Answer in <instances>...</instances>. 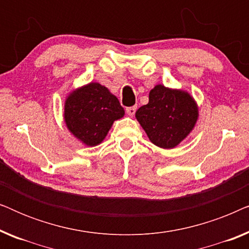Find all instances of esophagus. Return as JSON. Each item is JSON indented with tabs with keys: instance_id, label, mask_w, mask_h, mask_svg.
I'll list each match as a JSON object with an SVG mask.
<instances>
[{
	"instance_id": "obj_1",
	"label": "esophagus",
	"mask_w": 249,
	"mask_h": 249,
	"mask_svg": "<svg viewBox=\"0 0 249 249\" xmlns=\"http://www.w3.org/2000/svg\"><path fill=\"white\" fill-rule=\"evenodd\" d=\"M136 110H137V107H130L125 108V112H127V114L129 115V117H134L136 113Z\"/></svg>"
}]
</instances>
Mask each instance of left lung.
Wrapping results in <instances>:
<instances>
[{"label": "left lung", "instance_id": "1", "mask_svg": "<svg viewBox=\"0 0 249 249\" xmlns=\"http://www.w3.org/2000/svg\"><path fill=\"white\" fill-rule=\"evenodd\" d=\"M198 105L183 89L156 85L149 91V101L136 112V119L153 144L171 149L178 146L195 128Z\"/></svg>", "mask_w": 249, "mask_h": 249}]
</instances>
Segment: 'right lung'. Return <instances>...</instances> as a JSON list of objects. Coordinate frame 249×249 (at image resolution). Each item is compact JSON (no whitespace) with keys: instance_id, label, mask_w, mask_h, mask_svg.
Listing matches in <instances>:
<instances>
[{"instance_id":"add662e5","label":"right lung","mask_w":249,"mask_h":249,"mask_svg":"<svg viewBox=\"0 0 249 249\" xmlns=\"http://www.w3.org/2000/svg\"><path fill=\"white\" fill-rule=\"evenodd\" d=\"M124 115L117 96L98 83L71 90L64 101L63 120L68 130L88 147L100 145L113 122Z\"/></svg>"}]
</instances>
